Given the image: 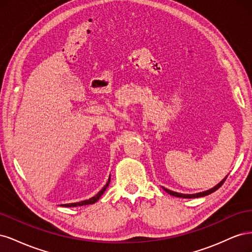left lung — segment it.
Instances as JSON below:
<instances>
[{
    "label": "left lung",
    "mask_w": 252,
    "mask_h": 252,
    "mask_svg": "<svg viewBox=\"0 0 252 252\" xmlns=\"http://www.w3.org/2000/svg\"><path fill=\"white\" fill-rule=\"evenodd\" d=\"M227 179V177H225L222 181H220L218 185H216L215 187H212L211 189H208V190H206V191H203V192H197V193H192V194H185V193H179V192H175V191H171V190H169V189H167V188H165V187H163L162 186V188L165 190V191L167 192V193H169L170 195H173V196H178V197H183V199H195V197H202V196H206V195H208V194H210V193H212V192H215L216 190H218L220 186H222L223 184H224V182H225V180Z\"/></svg>",
    "instance_id": "1"
}]
</instances>
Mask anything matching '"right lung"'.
Instances as JSON below:
<instances>
[{
	"mask_svg": "<svg viewBox=\"0 0 252 252\" xmlns=\"http://www.w3.org/2000/svg\"><path fill=\"white\" fill-rule=\"evenodd\" d=\"M110 183V175H109V179H108V182L106 183V185L98 191L94 196L90 197V199L88 200H85V201H81V202H77V203H69V204H63L61 206H63V207H77V206H83V205H90V204H94L95 202H97V200L100 199V197L102 196V194L104 193V191L106 190V188L108 187Z\"/></svg>",
	"mask_w": 252,
	"mask_h": 252,
	"instance_id": "right-lung-1",
	"label": "right lung"
}]
</instances>
